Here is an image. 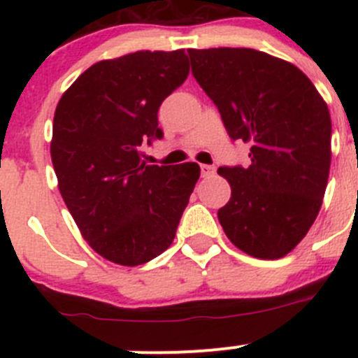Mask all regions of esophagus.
I'll list each match as a JSON object with an SVG mask.
<instances>
[{"label": "esophagus", "instance_id": "obj_1", "mask_svg": "<svg viewBox=\"0 0 358 358\" xmlns=\"http://www.w3.org/2000/svg\"><path fill=\"white\" fill-rule=\"evenodd\" d=\"M215 166H209V164H201V173L202 176H211L215 175Z\"/></svg>", "mask_w": 358, "mask_h": 358}]
</instances>
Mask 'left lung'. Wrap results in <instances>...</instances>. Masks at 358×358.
Instances as JSON below:
<instances>
[{
  "instance_id": "left-lung-1",
  "label": "left lung",
  "mask_w": 358,
  "mask_h": 358,
  "mask_svg": "<svg viewBox=\"0 0 358 358\" xmlns=\"http://www.w3.org/2000/svg\"><path fill=\"white\" fill-rule=\"evenodd\" d=\"M192 74L230 138L251 143L248 168H218L232 196L218 209L230 243L279 259L315 222L331 168V115L308 78L252 48L189 50Z\"/></svg>"
}]
</instances>
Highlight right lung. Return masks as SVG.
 <instances>
[{
  "label": "right lung",
  "instance_id": "right-lung-1",
  "mask_svg": "<svg viewBox=\"0 0 358 358\" xmlns=\"http://www.w3.org/2000/svg\"><path fill=\"white\" fill-rule=\"evenodd\" d=\"M189 76L185 50L100 60L64 92L50 142L59 190L86 243L136 266L164 252L199 180L196 162L149 166L143 140L161 138L157 110Z\"/></svg>",
  "mask_w": 358,
  "mask_h": 358
}]
</instances>
